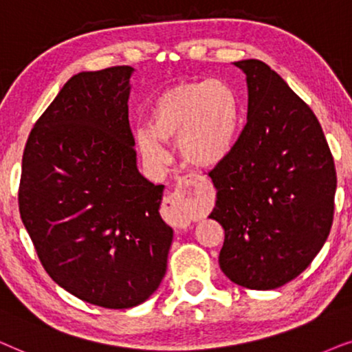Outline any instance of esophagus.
Wrapping results in <instances>:
<instances>
[{
  "instance_id": "1",
  "label": "esophagus",
  "mask_w": 352,
  "mask_h": 352,
  "mask_svg": "<svg viewBox=\"0 0 352 352\" xmlns=\"http://www.w3.org/2000/svg\"><path fill=\"white\" fill-rule=\"evenodd\" d=\"M198 184V179H195V177H185V179H182L179 182V185H177L175 191L170 196H167L166 201H164V206L168 210H182L185 208L186 204H188V199H190V195L193 193V188ZM188 222L186 220H182L179 223V228H185Z\"/></svg>"
}]
</instances>
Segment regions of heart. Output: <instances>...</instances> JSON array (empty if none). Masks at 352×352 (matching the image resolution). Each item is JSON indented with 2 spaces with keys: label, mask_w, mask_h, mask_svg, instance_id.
<instances>
[{
  "label": "heart",
  "mask_w": 352,
  "mask_h": 352,
  "mask_svg": "<svg viewBox=\"0 0 352 352\" xmlns=\"http://www.w3.org/2000/svg\"><path fill=\"white\" fill-rule=\"evenodd\" d=\"M241 133V104L223 82L180 83L154 101L149 130L135 133L146 159L162 157L159 142H177L186 166L212 170L230 156Z\"/></svg>",
  "instance_id": "1"
}]
</instances>
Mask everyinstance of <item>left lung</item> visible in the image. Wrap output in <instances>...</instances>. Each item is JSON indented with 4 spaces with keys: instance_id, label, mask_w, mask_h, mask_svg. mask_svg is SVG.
I'll list each match as a JSON object with an SVG mask.
<instances>
[{
    "instance_id": "1",
    "label": "left lung",
    "mask_w": 352,
    "mask_h": 352,
    "mask_svg": "<svg viewBox=\"0 0 352 352\" xmlns=\"http://www.w3.org/2000/svg\"><path fill=\"white\" fill-rule=\"evenodd\" d=\"M246 75L248 120L230 156L209 173V217L225 230L220 270L250 289L296 278L329 238L336 172L317 117L259 59L233 63Z\"/></svg>"
}]
</instances>
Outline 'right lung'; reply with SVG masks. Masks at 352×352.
Wrapping results in <instances>:
<instances>
[{"mask_svg":"<svg viewBox=\"0 0 352 352\" xmlns=\"http://www.w3.org/2000/svg\"><path fill=\"white\" fill-rule=\"evenodd\" d=\"M135 72L117 65L74 75L27 140L19 210L41 265L95 306L146 301L167 269L173 230L164 185L140 173L129 124Z\"/></svg>","mask_w":352,"mask_h":352,"instance_id":"1","label":"right lung"}]
</instances>
